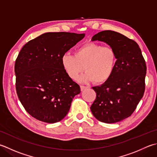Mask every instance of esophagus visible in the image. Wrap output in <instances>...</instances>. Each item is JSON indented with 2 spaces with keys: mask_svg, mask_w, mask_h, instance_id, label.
I'll return each instance as SVG.
<instances>
[{
  "mask_svg": "<svg viewBox=\"0 0 157 157\" xmlns=\"http://www.w3.org/2000/svg\"><path fill=\"white\" fill-rule=\"evenodd\" d=\"M80 88H81V90H82V91H83V90H86V89H87V88H88V87H87V86H85L81 85V86H80Z\"/></svg>",
  "mask_w": 157,
  "mask_h": 157,
  "instance_id": "esophagus-1",
  "label": "esophagus"
}]
</instances>
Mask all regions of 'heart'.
<instances>
[{"instance_id": "1", "label": "heart", "mask_w": 157, "mask_h": 157, "mask_svg": "<svg viewBox=\"0 0 157 157\" xmlns=\"http://www.w3.org/2000/svg\"><path fill=\"white\" fill-rule=\"evenodd\" d=\"M64 71L69 78L76 79L84 70L82 81H92L100 84L110 78L116 69L117 54L109 46L95 43H87L79 46L74 52V56L64 54L61 58Z\"/></svg>"}]
</instances>
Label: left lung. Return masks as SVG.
Returning <instances> with one entry per match:
<instances>
[{
  "instance_id": "left-lung-1",
  "label": "left lung",
  "mask_w": 157,
  "mask_h": 157,
  "mask_svg": "<svg viewBox=\"0 0 157 157\" xmlns=\"http://www.w3.org/2000/svg\"><path fill=\"white\" fill-rule=\"evenodd\" d=\"M92 41H103L115 50L117 63L112 75L102 85L93 87L97 96L90 107L98 121L115 123L132 114L145 91L146 64L137 43L122 34L104 30Z\"/></svg>"
}]
</instances>
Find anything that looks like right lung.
<instances>
[{
  "mask_svg": "<svg viewBox=\"0 0 157 157\" xmlns=\"http://www.w3.org/2000/svg\"><path fill=\"white\" fill-rule=\"evenodd\" d=\"M84 36L46 33L21 48L15 63V88L21 105L33 118L55 123L69 112L80 87L64 71L61 58Z\"/></svg>",
  "mask_w": 157,
  "mask_h": 157,
  "instance_id": "obj_1",
  "label": "right lung"
}]
</instances>
